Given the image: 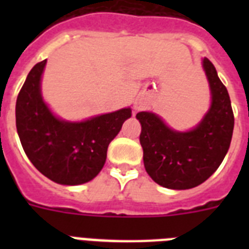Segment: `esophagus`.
Here are the masks:
<instances>
[{
    "mask_svg": "<svg viewBox=\"0 0 249 249\" xmlns=\"http://www.w3.org/2000/svg\"><path fill=\"white\" fill-rule=\"evenodd\" d=\"M144 106V103L141 99H136V102H134V108L136 109H141L142 107Z\"/></svg>",
    "mask_w": 249,
    "mask_h": 249,
    "instance_id": "34e87169",
    "label": "esophagus"
}]
</instances>
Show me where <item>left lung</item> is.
Returning a JSON list of instances; mask_svg holds the SVG:
<instances>
[{
    "label": "left lung",
    "mask_w": 249,
    "mask_h": 249,
    "mask_svg": "<svg viewBox=\"0 0 249 249\" xmlns=\"http://www.w3.org/2000/svg\"><path fill=\"white\" fill-rule=\"evenodd\" d=\"M212 103L196 128L189 132L170 129L158 115L138 112L140 142L148 176L158 185L173 190L193 189L207 181L228 154L234 129V113L228 89L212 62L203 59Z\"/></svg>",
    "instance_id": "8db88e82"
}]
</instances>
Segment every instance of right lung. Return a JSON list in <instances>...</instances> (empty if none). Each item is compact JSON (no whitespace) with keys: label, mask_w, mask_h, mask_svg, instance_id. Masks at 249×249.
I'll return each mask as SVG.
<instances>
[{"label":"right lung","mask_w":249,"mask_h":249,"mask_svg":"<svg viewBox=\"0 0 249 249\" xmlns=\"http://www.w3.org/2000/svg\"><path fill=\"white\" fill-rule=\"evenodd\" d=\"M45 64L46 60H42L31 70L18 94V134L25 155L45 177L60 185H81L101 172L109 142L132 116V109H119L81 123L60 120L41 97Z\"/></svg>","instance_id":"obj_1"}]
</instances>
